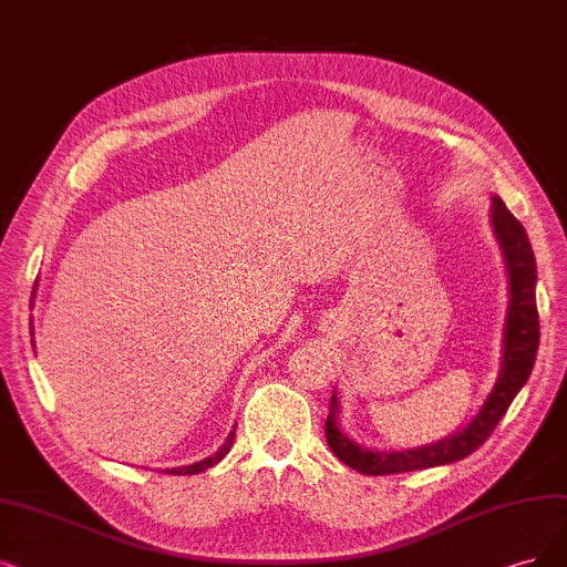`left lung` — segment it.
Segmentation results:
<instances>
[{
	"instance_id": "8db88e82",
	"label": "left lung",
	"mask_w": 567,
	"mask_h": 567,
	"mask_svg": "<svg viewBox=\"0 0 567 567\" xmlns=\"http://www.w3.org/2000/svg\"><path fill=\"white\" fill-rule=\"evenodd\" d=\"M491 221L495 238L499 243L502 255L507 264L509 278V308H507V324H505V348H502V367L497 383L486 396L484 406L472 421L451 436L442 439L436 444L406 449V451H369L360 444H354L348 434L339 427V396L331 394V406L324 423L327 444L341 463L358 470L369 476H385V474H402L427 470L439 465H451L457 460L474 453L486 442L495 425L507 413L509 404L518 390L526 385L528 375L535 367L537 346H539V318L535 303V285H537V266L535 255L528 240L526 228L509 213L507 205L497 196H493L491 205Z\"/></svg>"
}]
</instances>
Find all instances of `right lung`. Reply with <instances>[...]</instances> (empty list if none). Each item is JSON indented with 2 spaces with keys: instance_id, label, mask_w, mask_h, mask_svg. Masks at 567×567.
Segmentation results:
<instances>
[{
  "instance_id": "add662e5",
  "label": "right lung",
  "mask_w": 567,
  "mask_h": 567,
  "mask_svg": "<svg viewBox=\"0 0 567 567\" xmlns=\"http://www.w3.org/2000/svg\"><path fill=\"white\" fill-rule=\"evenodd\" d=\"M234 436H236V432H230L228 439L224 442V446H221L215 455H209V457H205V460H198V463L188 465V467H173V470H165V472H167V474H177V476H186V474H200V472H205L207 467H215V465L219 463V460L228 453L230 444H234Z\"/></svg>"
}]
</instances>
